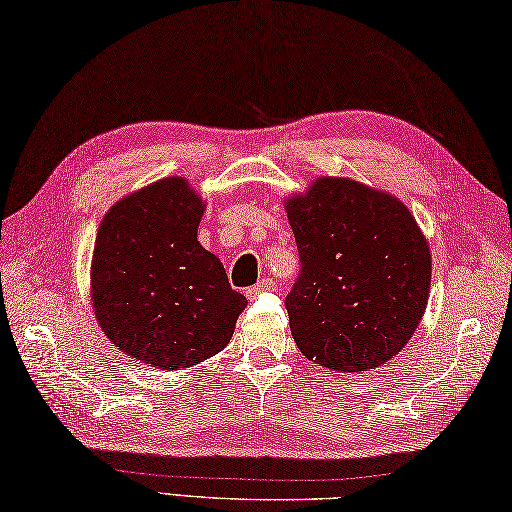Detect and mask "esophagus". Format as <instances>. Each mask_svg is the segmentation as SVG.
I'll return each instance as SVG.
<instances>
[{
  "mask_svg": "<svg viewBox=\"0 0 512 512\" xmlns=\"http://www.w3.org/2000/svg\"><path fill=\"white\" fill-rule=\"evenodd\" d=\"M273 289H276V282H273L271 278H263L258 284L249 286L245 295H247V299H256L260 293H267V291H273Z\"/></svg>",
  "mask_w": 512,
  "mask_h": 512,
  "instance_id": "esophagus-1",
  "label": "esophagus"
}]
</instances>
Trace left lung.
I'll use <instances>...</instances> for the list:
<instances>
[{
    "instance_id": "obj_1",
    "label": "left lung",
    "mask_w": 512,
    "mask_h": 512,
    "mask_svg": "<svg viewBox=\"0 0 512 512\" xmlns=\"http://www.w3.org/2000/svg\"><path fill=\"white\" fill-rule=\"evenodd\" d=\"M299 273L284 306L302 354L367 371L410 341L430 291V249L408 208L367 186L321 178L286 204Z\"/></svg>"
}]
</instances>
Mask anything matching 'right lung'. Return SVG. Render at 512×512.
<instances>
[{
    "mask_svg": "<svg viewBox=\"0 0 512 512\" xmlns=\"http://www.w3.org/2000/svg\"><path fill=\"white\" fill-rule=\"evenodd\" d=\"M202 199L180 178L121 199L93 252V306L108 339L158 369H184L221 352L247 299L221 260L197 241Z\"/></svg>",
    "mask_w": 512,
    "mask_h": 512,
    "instance_id": "obj_1",
    "label": "right lung"
}]
</instances>
